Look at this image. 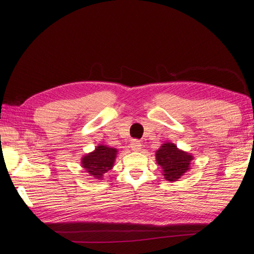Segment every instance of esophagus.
<instances>
[{"mask_svg": "<svg viewBox=\"0 0 254 254\" xmlns=\"http://www.w3.org/2000/svg\"><path fill=\"white\" fill-rule=\"evenodd\" d=\"M130 147H131V149L133 151H139L142 148V144L140 143V141L132 140L131 142H130Z\"/></svg>", "mask_w": 254, "mask_h": 254, "instance_id": "1", "label": "esophagus"}]
</instances>
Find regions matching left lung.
I'll use <instances>...</instances> for the list:
<instances>
[{
  "mask_svg": "<svg viewBox=\"0 0 254 254\" xmlns=\"http://www.w3.org/2000/svg\"><path fill=\"white\" fill-rule=\"evenodd\" d=\"M158 164L163 168V175L168 181H176L189 170L193 157L177 148L172 143L161 146L156 153Z\"/></svg>",
  "mask_w": 254,
  "mask_h": 254,
  "instance_id": "1",
  "label": "left lung"
}]
</instances>
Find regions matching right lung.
<instances>
[{"label": "right lung", "instance_id": "add662e5", "mask_svg": "<svg viewBox=\"0 0 254 254\" xmlns=\"http://www.w3.org/2000/svg\"><path fill=\"white\" fill-rule=\"evenodd\" d=\"M115 156H117V149L106 145H99L93 152L82 158L81 164L90 176L101 179L104 174L112 168Z\"/></svg>", "mask_w": 254, "mask_h": 254}]
</instances>
